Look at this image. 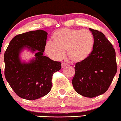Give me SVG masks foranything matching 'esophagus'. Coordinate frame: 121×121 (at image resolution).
Returning a JSON list of instances; mask_svg holds the SVG:
<instances>
[{
	"instance_id": "obj_1",
	"label": "esophagus",
	"mask_w": 121,
	"mask_h": 121,
	"mask_svg": "<svg viewBox=\"0 0 121 121\" xmlns=\"http://www.w3.org/2000/svg\"><path fill=\"white\" fill-rule=\"evenodd\" d=\"M66 64L65 63V62H62V63H61V66H62V68L65 67V66H66Z\"/></svg>"
}]
</instances>
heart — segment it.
<instances>
[{"instance_id": "obj_1", "label": "heart", "mask_w": 121, "mask_h": 121, "mask_svg": "<svg viewBox=\"0 0 121 121\" xmlns=\"http://www.w3.org/2000/svg\"><path fill=\"white\" fill-rule=\"evenodd\" d=\"M54 42L49 41L45 45V52L55 60H60L67 50L69 59L73 63L85 61L92 52L94 37L86 30L64 28L56 30L53 34Z\"/></svg>"}]
</instances>
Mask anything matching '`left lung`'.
<instances>
[{
	"instance_id": "obj_1",
	"label": "left lung",
	"mask_w": 121,
	"mask_h": 121,
	"mask_svg": "<svg viewBox=\"0 0 121 121\" xmlns=\"http://www.w3.org/2000/svg\"><path fill=\"white\" fill-rule=\"evenodd\" d=\"M94 37L91 55L75 65L72 84L76 92L93 98L108 91L117 70L116 52L111 43L100 31L89 28Z\"/></svg>"
}]
</instances>
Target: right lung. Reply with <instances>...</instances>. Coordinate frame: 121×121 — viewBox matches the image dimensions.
I'll return each instance as SVG.
<instances>
[{
    "instance_id": "add662e5",
    "label": "right lung",
    "mask_w": 121,
    "mask_h": 121,
    "mask_svg": "<svg viewBox=\"0 0 121 121\" xmlns=\"http://www.w3.org/2000/svg\"><path fill=\"white\" fill-rule=\"evenodd\" d=\"M47 35L40 30L17 35L5 51V79L21 98L34 100L47 95L52 88L53 74L61 68L60 62L43 56ZM25 48L35 53V57L29 63L21 61L20 54Z\"/></svg>"
}]
</instances>
